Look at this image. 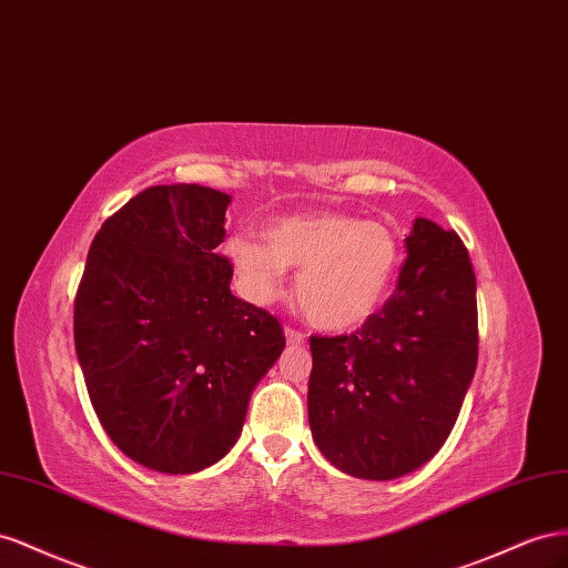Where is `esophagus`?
<instances>
[{"instance_id": "34e87169", "label": "esophagus", "mask_w": 568, "mask_h": 568, "mask_svg": "<svg viewBox=\"0 0 568 568\" xmlns=\"http://www.w3.org/2000/svg\"><path fill=\"white\" fill-rule=\"evenodd\" d=\"M285 339H287V345H304L306 337L295 328H285Z\"/></svg>"}]
</instances>
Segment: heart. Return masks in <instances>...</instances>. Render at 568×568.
Instances as JSON below:
<instances>
[{"label": "heart", "mask_w": 568, "mask_h": 568, "mask_svg": "<svg viewBox=\"0 0 568 568\" xmlns=\"http://www.w3.org/2000/svg\"><path fill=\"white\" fill-rule=\"evenodd\" d=\"M223 252L247 297L258 304L278 297L287 268H300L297 310L331 333L354 331L374 316L402 262V245L387 225L331 212L273 221L264 242L233 235Z\"/></svg>", "instance_id": "b5f03b06"}]
</instances>
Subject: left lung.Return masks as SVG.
Instances as JSON below:
<instances>
[{
    "label": "left lung",
    "instance_id": "8db88e82",
    "mask_svg": "<svg viewBox=\"0 0 568 568\" xmlns=\"http://www.w3.org/2000/svg\"><path fill=\"white\" fill-rule=\"evenodd\" d=\"M404 245L383 310L352 335L310 339L312 437L354 478L393 480L433 459L476 374V275L464 242L416 219Z\"/></svg>",
    "mask_w": 568,
    "mask_h": 568
}]
</instances>
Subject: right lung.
I'll return each mask as SVG.
<instances>
[{"instance_id":"add662e5","label":"right lung","mask_w":568,"mask_h":568,"mask_svg":"<svg viewBox=\"0 0 568 568\" xmlns=\"http://www.w3.org/2000/svg\"><path fill=\"white\" fill-rule=\"evenodd\" d=\"M231 194L142 190L94 235L73 306L90 402L125 457L197 474L237 443L256 383L278 359V318L231 293L216 254Z\"/></svg>"}]
</instances>
